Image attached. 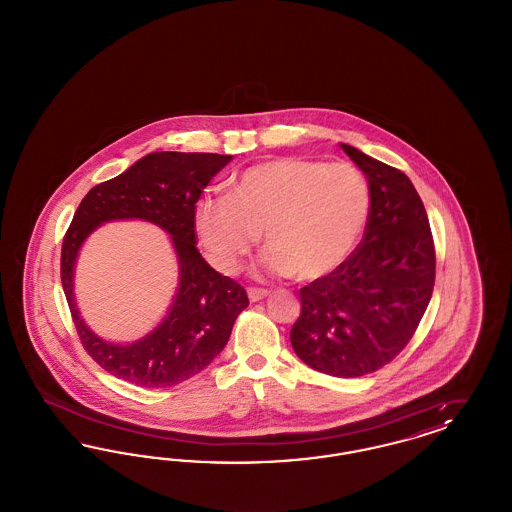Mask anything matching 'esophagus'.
<instances>
[{"label": "esophagus", "instance_id": "obj_1", "mask_svg": "<svg viewBox=\"0 0 512 512\" xmlns=\"http://www.w3.org/2000/svg\"><path fill=\"white\" fill-rule=\"evenodd\" d=\"M247 295H249V301H251V303H257V301L268 297V292L267 290H259V288H249Z\"/></svg>", "mask_w": 512, "mask_h": 512}]
</instances>
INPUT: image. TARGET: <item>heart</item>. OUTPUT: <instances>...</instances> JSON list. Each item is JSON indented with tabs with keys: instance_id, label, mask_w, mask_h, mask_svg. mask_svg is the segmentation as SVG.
Returning a JSON list of instances; mask_svg holds the SVG:
<instances>
[{
	"instance_id": "1",
	"label": "heart",
	"mask_w": 512,
	"mask_h": 512,
	"mask_svg": "<svg viewBox=\"0 0 512 512\" xmlns=\"http://www.w3.org/2000/svg\"><path fill=\"white\" fill-rule=\"evenodd\" d=\"M370 188L349 163L278 157L240 172L228 195H205L195 232L211 263L234 274L259 242L274 276L315 282L347 261L365 232Z\"/></svg>"
}]
</instances>
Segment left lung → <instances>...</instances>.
<instances>
[{
  "mask_svg": "<svg viewBox=\"0 0 512 512\" xmlns=\"http://www.w3.org/2000/svg\"><path fill=\"white\" fill-rule=\"evenodd\" d=\"M341 149L368 180L365 236L336 272L301 288L290 340L305 365L357 378L388 365L413 338L434 292L436 251L409 176L357 147Z\"/></svg>",
  "mask_w": 512,
  "mask_h": 512,
  "instance_id": "1",
  "label": "left lung"
}]
</instances>
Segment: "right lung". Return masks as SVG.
<instances>
[{"label": "right lung", "instance_id": "right-lung-1", "mask_svg": "<svg viewBox=\"0 0 512 512\" xmlns=\"http://www.w3.org/2000/svg\"><path fill=\"white\" fill-rule=\"evenodd\" d=\"M232 155L155 151L130 169L98 184L80 201L61 251V282L74 326L90 357L109 374L134 386H176L211 365L230 340L232 326L249 305L244 288L222 276L195 247V203ZM146 219L172 236L179 286L168 315L132 344L103 341L79 317L73 268L83 242L101 223Z\"/></svg>", "mask_w": 512, "mask_h": 512}]
</instances>
